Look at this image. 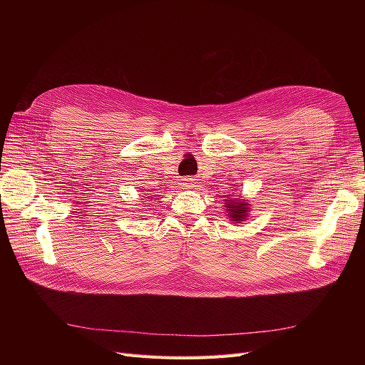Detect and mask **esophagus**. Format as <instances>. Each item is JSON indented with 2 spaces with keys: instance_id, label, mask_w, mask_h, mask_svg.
<instances>
[{
  "instance_id": "obj_1",
  "label": "esophagus",
  "mask_w": 365,
  "mask_h": 365,
  "mask_svg": "<svg viewBox=\"0 0 365 365\" xmlns=\"http://www.w3.org/2000/svg\"><path fill=\"white\" fill-rule=\"evenodd\" d=\"M180 185L182 187V189H192V187L195 185V180L189 178V176H187V178H181Z\"/></svg>"
}]
</instances>
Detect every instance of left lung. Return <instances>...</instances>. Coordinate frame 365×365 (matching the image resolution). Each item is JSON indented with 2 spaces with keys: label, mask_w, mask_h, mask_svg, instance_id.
<instances>
[{
  "label": "left lung",
  "mask_w": 365,
  "mask_h": 365,
  "mask_svg": "<svg viewBox=\"0 0 365 365\" xmlns=\"http://www.w3.org/2000/svg\"><path fill=\"white\" fill-rule=\"evenodd\" d=\"M248 207L250 204L244 202V201H230L225 204V212L228 213V216L231 217L235 224H242V220H245L248 217Z\"/></svg>",
  "instance_id": "1"
}]
</instances>
